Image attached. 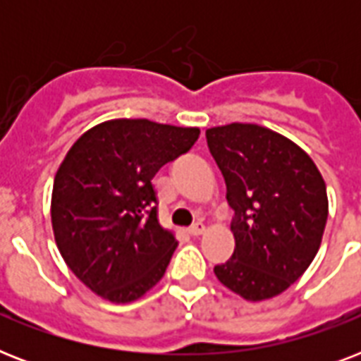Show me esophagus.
I'll return each mask as SVG.
<instances>
[{"label":"esophagus","mask_w":361,"mask_h":361,"mask_svg":"<svg viewBox=\"0 0 361 361\" xmlns=\"http://www.w3.org/2000/svg\"><path fill=\"white\" fill-rule=\"evenodd\" d=\"M189 234H191V236H200V234H204V232H206V226L202 225V223H195V225L192 226H189Z\"/></svg>","instance_id":"1"}]
</instances>
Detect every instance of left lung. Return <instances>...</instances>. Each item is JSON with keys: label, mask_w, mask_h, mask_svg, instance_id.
<instances>
[{"label": "left lung", "mask_w": 361, "mask_h": 361, "mask_svg": "<svg viewBox=\"0 0 361 361\" xmlns=\"http://www.w3.org/2000/svg\"><path fill=\"white\" fill-rule=\"evenodd\" d=\"M206 140L225 178L236 240L215 275L249 302L277 296L319 252L328 219L324 180L302 147L260 125L212 127Z\"/></svg>", "instance_id": "8db88e82"}]
</instances>
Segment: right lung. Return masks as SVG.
Listing matches in <instances>:
<instances>
[{"instance_id": "obj_1", "label": "right lung", "mask_w": 361, "mask_h": 361, "mask_svg": "<svg viewBox=\"0 0 361 361\" xmlns=\"http://www.w3.org/2000/svg\"><path fill=\"white\" fill-rule=\"evenodd\" d=\"M198 135L197 127L110 120L73 144L54 178L50 214L61 257L90 290L129 303L161 281L178 241L159 225L152 180Z\"/></svg>"}]
</instances>
